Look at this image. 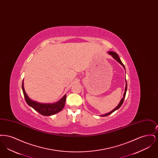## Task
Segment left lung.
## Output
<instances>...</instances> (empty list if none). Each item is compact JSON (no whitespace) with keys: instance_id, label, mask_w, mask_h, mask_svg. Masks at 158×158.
Here are the masks:
<instances>
[{"instance_id":"8db88e82","label":"left lung","mask_w":158,"mask_h":158,"mask_svg":"<svg viewBox=\"0 0 158 158\" xmlns=\"http://www.w3.org/2000/svg\"><path fill=\"white\" fill-rule=\"evenodd\" d=\"M108 53L110 54V55H111L112 56H113V58L114 59H115V60H117L118 63H120L123 66V68L125 69V67H124V64H123V63L121 62V61L120 59L119 58V57H118V54H117L116 53H114V52H109ZM127 82H126V88H125V92H124V96H123V98L121 99V100L120 102V104H118V105H117V106L116 107V108H115L114 110H113V111H111V112H110L109 113H107V114H106L105 115H101V116H107V115H110V114H111V113H113L114 111H115V110H117V109H118L120 107L121 105L123 104V102H124V98H125V97H126V91H127Z\"/></svg>"}]
</instances>
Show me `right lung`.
I'll return each mask as SVG.
<instances>
[{
    "mask_svg": "<svg viewBox=\"0 0 158 158\" xmlns=\"http://www.w3.org/2000/svg\"><path fill=\"white\" fill-rule=\"evenodd\" d=\"M22 89H23L24 98L27 104L30 105L35 111H37L38 113H40L43 115L48 116V115H52L55 114H57L63 110V108H64V106L65 105L66 95H64L59 101H58L56 103L41 104V103H38L37 102L34 101L29 98L24 90L23 82L22 83Z\"/></svg>",
    "mask_w": 158,
    "mask_h": 158,
    "instance_id": "1",
    "label": "right lung"
}]
</instances>
